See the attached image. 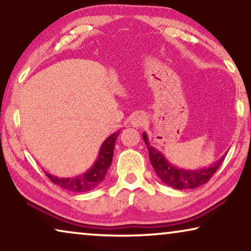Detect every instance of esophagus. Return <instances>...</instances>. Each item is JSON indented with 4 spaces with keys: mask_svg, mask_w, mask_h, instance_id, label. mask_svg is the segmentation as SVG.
<instances>
[{
    "mask_svg": "<svg viewBox=\"0 0 251 251\" xmlns=\"http://www.w3.org/2000/svg\"><path fill=\"white\" fill-rule=\"evenodd\" d=\"M145 121H146L145 115L142 114V113H136V114H133L131 116V119H130V123H131L132 126H136V128L144 126Z\"/></svg>",
    "mask_w": 251,
    "mask_h": 251,
    "instance_id": "esophagus-1",
    "label": "esophagus"
}]
</instances>
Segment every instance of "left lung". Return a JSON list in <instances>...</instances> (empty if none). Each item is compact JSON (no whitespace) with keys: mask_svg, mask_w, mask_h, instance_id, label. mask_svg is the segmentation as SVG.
<instances>
[{"mask_svg":"<svg viewBox=\"0 0 251 251\" xmlns=\"http://www.w3.org/2000/svg\"><path fill=\"white\" fill-rule=\"evenodd\" d=\"M143 139L145 142L147 150L150 154V161L154 170L157 175V177L163 181L168 186L176 188V190H186V188H197L201 185L207 183L210 179L221 164L224 161L226 153L219 159L217 162L211 164L208 168H202L198 170H186L179 169V168L173 166L169 163L162 153L153 146H151L145 132L143 133Z\"/></svg>","mask_w":251,"mask_h":251,"instance_id":"left-lung-1","label":"left lung"}]
</instances>
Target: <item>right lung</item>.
Wrapping results in <instances>:
<instances>
[{
    "label": "right lung",
    "mask_w": 251,
    "mask_h": 251,
    "mask_svg": "<svg viewBox=\"0 0 251 251\" xmlns=\"http://www.w3.org/2000/svg\"><path fill=\"white\" fill-rule=\"evenodd\" d=\"M119 135L120 131H115L104 140V143L100 146V150H99L98 157L94 163V166L88 171H85L84 174L80 175V176L64 178L52 176L51 174L46 175L49 177V179L53 184L71 192H78V193H81V192H88L94 190L95 187H97L104 180L106 174H107V170L113 160V153H114L116 138H118Z\"/></svg>",
    "instance_id": "right-lung-1"
}]
</instances>
